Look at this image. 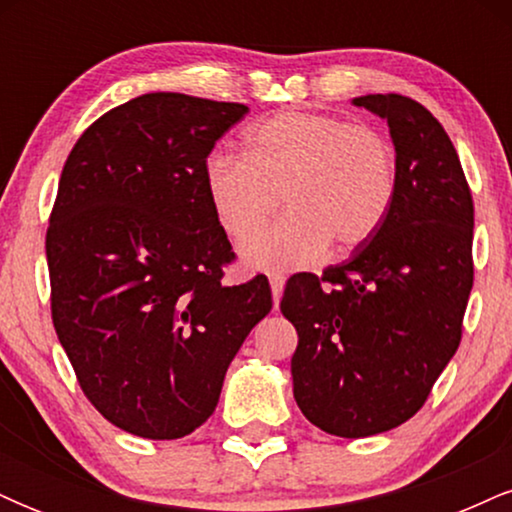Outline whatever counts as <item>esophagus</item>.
I'll list each match as a JSON object with an SVG mask.
<instances>
[{"mask_svg": "<svg viewBox=\"0 0 512 512\" xmlns=\"http://www.w3.org/2000/svg\"><path fill=\"white\" fill-rule=\"evenodd\" d=\"M269 284H272V298H274V308H279L281 301V293H284V284H286V276L279 272H269Z\"/></svg>", "mask_w": 512, "mask_h": 512, "instance_id": "1", "label": "esophagus"}]
</instances>
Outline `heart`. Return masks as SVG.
Segmentation results:
<instances>
[{"instance_id": "1", "label": "heart", "mask_w": 512, "mask_h": 512, "mask_svg": "<svg viewBox=\"0 0 512 512\" xmlns=\"http://www.w3.org/2000/svg\"><path fill=\"white\" fill-rule=\"evenodd\" d=\"M202 173L216 221L233 240L256 230L282 195L287 214L240 248L260 269L305 267L330 243L358 248L378 233L397 195L395 149L378 129L296 110L252 127L245 154L209 151Z\"/></svg>"}]
</instances>
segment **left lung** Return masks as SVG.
Here are the masks:
<instances>
[{"mask_svg": "<svg viewBox=\"0 0 512 512\" xmlns=\"http://www.w3.org/2000/svg\"><path fill=\"white\" fill-rule=\"evenodd\" d=\"M397 156V195L373 238L322 276L293 274V397L325 433L366 438L411 419L455 356L474 284V204L445 129L421 103L370 93Z\"/></svg>", "mask_w": 512, "mask_h": 512, "instance_id": "obj_1", "label": "left lung"}]
</instances>
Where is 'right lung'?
<instances>
[{"instance_id":"1","label":"right lung","mask_w":512,"mask_h":512,"mask_svg":"<svg viewBox=\"0 0 512 512\" xmlns=\"http://www.w3.org/2000/svg\"><path fill=\"white\" fill-rule=\"evenodd\" d=\"M248 105L144 93L98 117L64 163L48 252L52 322L110 424L173 440L214 414L233 356L272 310L267 276L233 260L204 158Z\"/></svg>"}]
</instances>
